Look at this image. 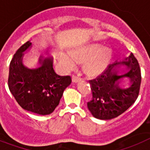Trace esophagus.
<instances>
[{
  "instance_id": "obj_1",
  "label": "esophagus",
  "mask_w": 150,
  "mask_h": 150,
  "mask_svg": "<svg viewBox=\"0 0 150 150\" xmlns=\"http://www.w3.org/2000/svg\"><path fill=\"white\" fill-rule=\"evenodd\" d=\"M80 80H81V79H80V78H79L78 76H75V75H73V76H72V81H73V82L77 83V82H79Z\"/></svg>"
}]
</instances>
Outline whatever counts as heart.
Instances as JSON below:
<instances>
[{
	"instance_id": "heart-1",
	"label": "heart",
	"mask_w": 150,
	"mask_h": 150,
	"mask_svg": "<svg viewBox=\"0 0 150 150\" xmlns=\"http://www.w3.org/2000/svg\"><path fill=\"white\" fill-rule=\"evenodd\" d=\"M111 58L110 48L91 44L72 50L70 54H61L59 61L68 69H74L77 62L83 63V70L87 75L97 76L108 67Z\"/></svg>"
}]
</instances>
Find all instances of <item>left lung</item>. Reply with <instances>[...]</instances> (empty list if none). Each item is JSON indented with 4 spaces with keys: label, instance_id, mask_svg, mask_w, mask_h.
<instances>
[{
    "label": "left lung",
    "instance_id": "8db88e82",
    "mask_svg": "<svg viewBox=\"0 0 150 150\" xmlns=\"http://www.w3.org/2000/svg\"><path fill=\"white\" fill-rule=\"evenodd\" d=\"M121 66L128 71L123 75L117 74ZM130 79V85L120 88L122 78ZM92 99L88 102V108L95 118L110 120L123 114L138 98L141 84V72L138 61L131 53L120 62L116 61L96 79L90 80Z\"/></svg>",
    "mask_w": 150,
    "mask_h": 150
}]
</instances>
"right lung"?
<instances>
[{"label": "right lung", "mask_w": 150, "mask_h": 150, "mask_svg": "<svg viewBox=\"0 0 150 150\" xmlns=\"http://www.w3.org/2000/svg\"><path fill=\"white\" fill-rule=\"evenodd\" d=\"M31 47L32 43L27 41L14 54L10 64L8 87L21 108L35 114L47 115L59 105L71 79L55 72L51 56H40V66L36 69L26 67L23 64V57Z\"/></svg>", "instance_id": "1"}]
</instances>
